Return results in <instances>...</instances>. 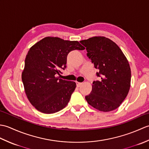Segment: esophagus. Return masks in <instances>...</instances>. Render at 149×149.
I'll return each mask as SVG.
<instances>
[{
	"mask_svg": "<svg viewBox=\"0 0 149 149\" xmlns=\"http://www.w3.org/2000/svg\"><path fill=\"white\" fill-rule=\"evenodd\" d=\"M75 83H76V86H77V87H80L81 86V84H82V83H79V82H77V81H76L75 82Z\"/></svg>",
	"mask_w": 149,
	"mask_h": 149,
	"instance_id": "1",
	"label": "esophagus"
}]
</instances>
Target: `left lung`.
Returning a JSON list of instances; mask_svg holds the SVG:
<instances>
[{
	"mask_svg": "<svg viewBox=\"0 0 149 149\" xmlns=\"http://www.w3.org/2000/svg\"><path fill=\"white\" fill-rule=\"evenodd\" d=\"M86 47L100 81L93 82L91 93L85 97L88 103L100 111L109 112L120 106L131 86L130 65L122 50L104 36L80 41Z\"/></svg>",
	"mask_w": 149,
	"mask_h": 149,
	"instance_id": "obj_1",
	"label": "left lung"
}]
</instances>
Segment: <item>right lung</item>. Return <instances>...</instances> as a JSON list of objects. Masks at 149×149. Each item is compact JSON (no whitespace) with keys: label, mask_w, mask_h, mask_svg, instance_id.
Here are the masks:
<instances>
[{"label":"right lung","mask_w":149,"mask_h":149,"mask_svg":"<svg viewBox=\"0 0 149 149\" xmlns=\"http://www.w3.org/2000/svg\"><path fill=\"white\" fill-rule=\"evenodd\" d=\"M84 49L77 41L51 36L31 47L25 59L22 80L28 100L37 110L51 114L66 106L76 84L56 75L66 68L70 52Z\"/></svg>","instance_id":"add662e5"}]
</instances>
